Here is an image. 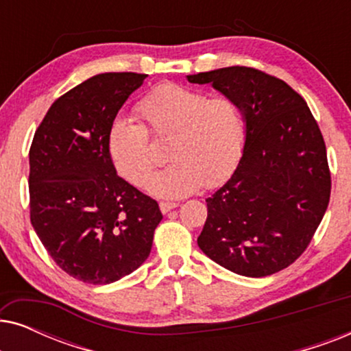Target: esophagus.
Returning a JSON list of instances; mask_svg holds the SVG:
<instances>
[{
	"mask_svg": "<svg viewBox=\"0 0 351 351\" xmlns=\"http://www.w3.org/2000/svg\"><path fill=\"white\" fill-rule=\"evenodd\" d=\"M176 208H177V203H172V201H161V203H160V209H161L162 214L169 213V210L176 209Z\"/></svg>",
	"mask_w": 351,
	"mask_h": 351,
	"instance_id": "1",
	"label": "esophagus"
}]
</instances>
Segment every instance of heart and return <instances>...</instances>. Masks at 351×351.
Listing matches in <instances>:
<instances>
[{
	"mask_svg": "<svg viewBox=\"0 0 351 351\" xmlns=\"http://www.w3.org/2000/svg\"><path fill=\"white\" fill-rule=\"evenodd\" d=\"M142 123L117 117L107 132V152L114 169L132 184H142L156 165L152 136L167 141L174 160L148 177L145 189L162 198H182L201 185L223 184L241 160L247 137L244 110L230 97H209L203 90L162 83L138 100Z\"/></svg>",
	"mask_w": 351,
	"mask_h": 351,
	"instance_id": "heart-1",
	"label": "heart"
}]
</instances>
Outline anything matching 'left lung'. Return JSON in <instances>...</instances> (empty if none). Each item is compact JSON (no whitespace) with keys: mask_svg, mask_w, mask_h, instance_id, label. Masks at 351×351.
<instances>
[{"mask_svg":"<svg viewBox=\"0 0 351 351\" xmlns=\"http://www.w3.org/2000/svg\"><path fill=\"white\" fill-rule=\"evenodd\" d=\"M241 105L243 156L208 203L198 246L227 270L262 278L289 267L313 238L330 196L326 145L308 105L285 81L227 66L189 75Z\"/></svg>","mask_w":351,"mask_h":351,"instance_id":"obj_1","label":"left lung"}]
</instances>
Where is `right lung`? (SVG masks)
Returning <instances> with one entry per match:
<instances>
[{
	"instance_id": "right-lung-1",
	"label": "right lung",
	"mask_w": 351,
	"mask_h": 351,
	"mask_svg": "<svg viewBox=\"0 0 351 351\" xmlns=\"http://www.w3.org/2000/svg\"><path fill=\"white\" fill-rule=\"evenodd\" d=\"M147 75L100 73L60 95L30 147V220L57 265L89 285H110L150 256L160 206L118 177L110 123Z\"/></svg>"
}]
</instances>
